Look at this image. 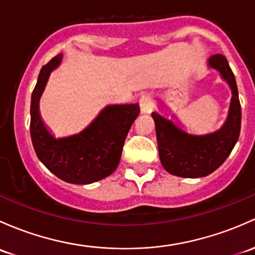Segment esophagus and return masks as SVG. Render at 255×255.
<instances>
[{
    "instance_id": "esophagus-1",
    "label": "esophagus",
    "mask_w": 255,
    "mask_h": 255,
    "mask_svg": "<svg viewBox=\"0 0 255 255\" xmlns=\"http://www.w3.org/2000/svg\"><path fill=\"white\" fill-rule=\"evenodd\" d=\"M139 106H140L141 114H150L154 109V103H152V98L149 94H145L139 100Z\"/></svg>"
}]
</instances>
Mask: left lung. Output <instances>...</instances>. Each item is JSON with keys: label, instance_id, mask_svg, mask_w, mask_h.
<instances>
[{"label": "left lung", "instance_id": "left-lung-1", "mask_svg": "<svg viewBox=\"0 0 255 255\" xmlns=\"http://www.w3.org/2000/svg\"><path fill=\"white\" fill-rule=\"evenodd\" d=\"M208 66L220 72L232 90L231 105L226 122L216 132L205 135H193L173 125L157 112H152L156 129L159 156L168 173L186 178L210 175L231 154L241 132V104L235 74L224 55H214Z\"/></svg>", "mask_w": 255, "mask_h": 255}]
</instances>
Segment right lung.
<instances>
[{"mask_svg": "<svg viewBox=\"0 0 255 255\" xmlns=\"http://www.w3.org/2000/svg\"><path fill=\"white\" fill-rule=\"evenodd\" d=\"M62 55L45 64L31 94L30 135L39 160L64 182L89 184L110 176L119 166L123 144L139 115L138 104L110 105L79 134L56 139L39 114V100Z\"/></svg>", "mask_w": 255, "mask_h": 255, "instance_id": "add662e5", "label": "right lung"}]
</instances>
